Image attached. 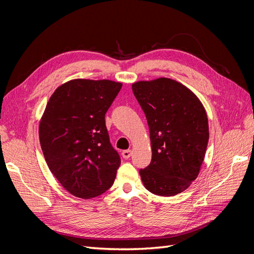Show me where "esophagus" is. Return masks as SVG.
<instances>
[{"label": "esophagus", "mask_w": 254, "mask_h": 254, "mask_svg": "<svg viewBox=\"0 0 254 254\" xmlns=\"http://www.w3.org/2000/svg\"><path fill=\"white\" fill-rule=\"evenodd\" d=\"M131 153H132V151L130 150V149L123 150L122 151V156H123V158H124V159H129L130 156H131Z\"/></svg>", "instance_id": "1"}]
</instances>
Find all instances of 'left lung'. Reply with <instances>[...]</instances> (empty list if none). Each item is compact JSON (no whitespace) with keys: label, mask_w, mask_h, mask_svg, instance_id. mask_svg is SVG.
<instances>
[{"label":"left lung","mask_w":254,"mask_h":254,"mask_svg":"<svg viewBox=\"0 0 254 254\" xmlns=\"http://www.w3.org/2000/svg\"><path fill=\"white\" fill-rule=\"evenodd\" d=\"M149 127L151 162L140 171L146 190L159 196L186 190L200 172L209 142L204 107L181 82L160 77L132 83Z\"/></svg>","instance_id":"left-lung-1"}]
</instances>
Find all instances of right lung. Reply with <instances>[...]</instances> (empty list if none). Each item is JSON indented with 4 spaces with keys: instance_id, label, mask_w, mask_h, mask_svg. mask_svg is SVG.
I'll return each mask as SVG.
<instances>
[{
    "instance_id": "add662e5",
    "label": "right lung",
    "mask_w": 254,
    "mask_h": 254,
    "mask_svg": "<svg viewBox=\"0 0 254 254\" xmlns=\"http://www.w3.org/2000/svg\"><path fill=\"white\" fill-rule=\"evenodd\" d=\"M123 86L109 79H72L50 97L39 140L52 174L68 193L91 199L110 189L121 159L109 141L105 114Z\"/></svg>"
}]
</instances>
